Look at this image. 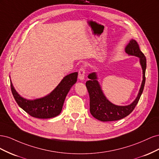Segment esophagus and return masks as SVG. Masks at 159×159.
<instances>
[{
    "label": "esophagus",
    "mask_w": 159,
    "mask_h": 159,
    "mask_svg": "<svg viewBox=\"0 0 159 159\" xmlns=\"http://www.w3.org/2000/svg\"><path fill=\"white\" fill-rule=\"evenodd\" d=\"M85 70L84 66L81 67L79 70L78 71V78L80 80H84V77H85Z\"/></svg>",
    "instance_id": "obj_1"
}]
</instances>
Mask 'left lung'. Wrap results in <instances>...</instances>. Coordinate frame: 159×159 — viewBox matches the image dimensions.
<instances>
[{
  "mask_svg": "<svg viewBox=\"0 0 159 159\" xmlns=\"http://www.w3.org/2000/svg\"><path fill=\"white\" fill-rule=\"evenodd\" d=\"M125 52L129 55L135 56L140 58V63L143 69V81L141 87L139 90L137 98L134 102L127 106H117L106 99L97 81V75L95 72L89 74V80L86 81L89 95V110L91 114L99 121H117L127 117L136 107L143 91L145 84V71L147 68L146 57L140 50L137 42L134 40H131L125 48Z\"/></svg>",
  "mask_w": 159,
  "mask_h": 159,
  "instance_id": "obj_1",
  "label": "left lung"
}]
</instances>
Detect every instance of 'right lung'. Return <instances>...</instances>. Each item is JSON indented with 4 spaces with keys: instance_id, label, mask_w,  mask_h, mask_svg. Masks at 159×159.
<instances>
[{
    "instance_id": "add662e5",
    "label": "right lung",
    "mask_w": 159,
    "mask_h": 159,
    "mask_svg": "<svg viewBox=\"0 0 159 159\" xmlns=\"http://www.w3.org/2000/svg\"><path fill=\"white\" fill-rule=\"evenodd\" d=\"M78 72L66 75L52 92L44 98L28 100L22 98L14 89L11 82L12 93L18 105L30 116L39 119H49L58 115L64 100L71 86L77 81Z\"/></svg>"
}]
</instances>
